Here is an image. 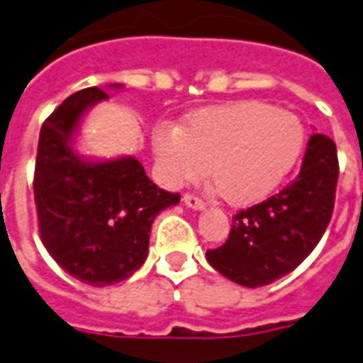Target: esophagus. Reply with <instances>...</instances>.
Listing matches in <instances>:
<instances>
[{"label":"esophagus","mask_w":363,"mask_h":363,"mask_svg":"<svg viewBox=\"0 0 363 363\" xmlns=\"http://www.w3.org/2000/svg\"><path fill=\"white\" fill-rule=\"evenodd\" d=\"M182 201H184V205H188L190 209L201 211L205 207L203 199H199L198 196H194V194H184V196H182Z\"/></svg>","instance_id":"obj_1"}]
</instances>
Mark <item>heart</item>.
Masks as SVG:
<instances>
[{
	"label": "heart",
	"mask_w": 363,
	"mask_h": 363,
	"mask_svg": "<svg viewBox=\"0 0 363 363\" xmlns=\"http://www.w3.org/2000/svg\"><path fill=\"white\" fill-rule=\"evenodd\" d=\"M307 141L303 122L290 111L256 99L205 107L181 128L160 124L152 133L156 173L179 188L209 173L235 205L267 198L286 181Z\"/></svg>",
	"instance_id": "1"
}]
</instances>
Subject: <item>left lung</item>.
Listing matches in <instances>:
<instances>
[{"label": "left lung", "instance_id": "1", "mask_svg": "<svg viewBox=\"0 0 363 363\" xmlns=\"http://www.w3.org/2000/svg\"><path fill=\"white\" fill-rule=\"evenodd\" d=\"M339 162L335 143L313 133L299 175L281 192L233 215L226 242L207 262L241 286L281 279L303 262L332 220Z\"/></svg>", "mask_w": 363, "mask_h": 363}]
</instances>
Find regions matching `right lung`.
Here are the masks:
<instances>
[{"mask_svg": "<svg viewBox=\"0 0 363 363\" xmlns=\"http://www.w3.org/2000/svg\"><path fill=\"white\" fill-rule=\"evenodd\" d=\"M107 98L84 88L54 109L41 125L33 175L43 245L71 277L99 288L145 264L154 218L181 201L156 186L139 160L86 162L71 148L82 115Z\"/></svg>", "mask_w": 363, "mask_h": 363, "instance_id": "1", "label": "right lung"}]
</instances>
